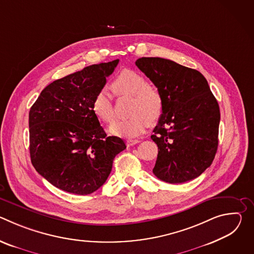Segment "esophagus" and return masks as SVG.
Masks as SVG:
<instances>
[{"mask_svg": "<svg viewBox=\"0 0 254 254\" xmlns=\"http://www.w3.org/2000/svg\"><path fill=\"white\" fill-rule=\"evenodd\" d=\"M140 140L139 139H136V138H128L127 140V147H131V146H133V144H136V143H138Z\"/></svg>", "mask_w": 254, "mask_h": 254, "instance_id": "1", "label": "esophagus"}]
</instances>
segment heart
I'll use <instances>...</instances> for the list:
<instances>
[{"label": "heart", "instance_id": "b5f03b06", "mask_svg": "<svg viewBox=\"0 0 254 254\" xmlns=\"http://www.w3.org/2000/svg\"><path fill=\"white\" fill-rule=\"evenodd\" d=\"M111 88L119 98L129 97L128 119L115 122L108 131L117 136L134 137L142 133L149 124L157 123L164 111L161 90L148 84L147 79L133 70H123L112 82ZM94 116L104 124L115 119L114 103L105 90L98 91L91 104Z\"/></svg>", "mask_w": 254, "mask_h": 254}]
</instances>
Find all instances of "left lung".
Instances as JSON below:
<instances>
[{
    "instance_id": "left-lung-1",
    "label": "left lung",
    "mask_w": 254,
    "mask_h": 254,
    "mask_svg": "<svg viewBox=\"0 0 254 254\" xmlns=\"http://www.w3.org/2000/svg\"><path fill=\"white\" fill-rule=\"evenodd\" d=\"M135 65L164 97L162 117L151 135L159 149L153 173L170 184L199 177L215 158L220 123L219 105L206 78L160 57H141Z\"/></svg>"
}]
</instances>
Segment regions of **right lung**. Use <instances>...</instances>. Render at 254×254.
<instances>
[{"mask_svg":"<svg viewBox=\"0 0 254 254\" xmlns=\"http://www.w3.org/2000/svg\"><path fill=\"white\" fill-rule=\"evenodd\" d=\"M119 61L93 64L53 81L31 107V162L58 189L93 193L105 183L116 156L127 148L121 137L106 135L91 108Z\"/></svg>","mask_w":254,"mask_h":254,"instance_id":"right-lung-1","label":"right lung"}]
</instances>
